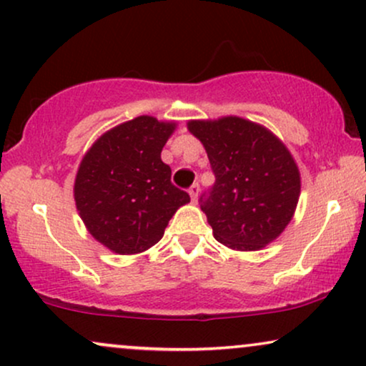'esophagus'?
Here are the masks:
<instances>
[{"label": "esophagus", "instance_id": "1", "mask_svg": "<svg viewBox=\"0 0 366 366\" xmlns=\"http://www.w3.org/2000/svg\"><path fill=\"white\" fill-rule=\"evenodd\" d=\"M198 192H200V184H198V183H193L192 187H189V189H188V193H189V197H192V202L193 203L198 200Z\"/></svg>", "mask_w": 366, "mask_h": 366}]
</instances>
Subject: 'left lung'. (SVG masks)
<instances>
[{"label":"left lung","instance_id":"left-lung-1","mask_svg":"<svg viewBox=\"0 0 366 366\" xmlns=\"http://www.w3.org/2000/svg\"><path fill=\"white\" fill-rule=\"evenodd\" d=\"M188 129L205 146L215 174L200 197L213 237L235 250H259L276 240L301 193V174L282 141L235 116L189 121Z\"/></svg>","mask_w":366,"mask_h":366}]
</instances>
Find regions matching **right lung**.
I'll return each mask as SVG.
<instances>
[{
    "label": "right lung",
    "mask_w": 366,
    "mask_h": 366,
    "mask_svg": "<svg viewBox=\"0 0 366 366\" xmlns=\"http://www.w3.org/2000/svg\"><path fill=\"white\" fill-rule=\"evenodd\" d=\"M174 122L139 116L107 131L79 166L75 205L85 227L112 252L139 254L161 240L189 194L172 183L161 151Z\"/></svg>",
    "instance_id": "1"
}]
</instances>
